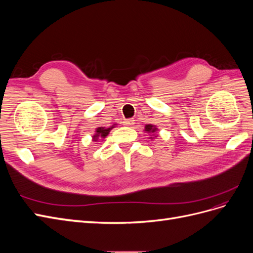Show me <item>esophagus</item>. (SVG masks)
<instances>
[{"label":"esophagus","mask_w":253,"mask_h":253,"mask_svg":"<svg viewBox=\"0 0 253 253\" xmlns=\"http://www.w3.org/2000/svg\"><path fill=\"white\" fill-rule=\"evenodd\" d=\"M124 125L126 126H131L134 125V120H132V119H126V120L124 121Z\"/></svg>","instance_id":"34e87169"}]
</instances>
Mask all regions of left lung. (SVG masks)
I'll use <instances>...</instances> for the list:
<instances>
[{"mask_svg":"<svg viewBox=\"0 0 253 253\" xmlns=\"http://www.w3.org/2000/svg\"><path fill=\"white\" fill-rule=\"evenodd\" d=\"M144 131L154 133V132L156 131V127H155L154 126H152V125H147V126H145V129H144Z\"/></svg>","mask_w":253,"mask_h":253,"instance_id":"left-lung-1","label":"left lung"}]
</instances>
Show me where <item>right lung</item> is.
<instances>
[{"mask_svg":"<svg viewBox=\"0 0 253 253\" xmlns=\"http://www.w3.org/2000/svg\"><path fill=\"white\" fill-rule=\"evenodd\" d=\"M113 127H114V126L108 127V128H105V127H98V128L96 129V135L94 136V141H97V138H98L99 136L102 137V138H104L105 136H108V134L110 133V131H111V129H112Z\"/></svg>","mask_w":253,"mask_h":253,"instance_id":"obj_1","label":"right lung"}]
</instances>
